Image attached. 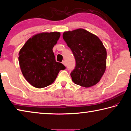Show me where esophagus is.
Listing matches in <instances>:
<instances>
[{
    "mask_svg": "<svg viewBox=\"0 0 131 131\" xmlns=\"http://www.w3.org/2000/svg\"><path fill=\"white\" fill-rule=\"evenodd\" d=\"M62 63L64 65L66 66V61H63L62 62Z\"/></svg>",
    "mask_w": 131,
    "mask_h": 131,
    "instance_id": "obj_1",
    "label": "esophagus"
}]
</instances>
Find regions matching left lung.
Wrapping results in <instances>:
<instances>
[{
  "label": "left lung",
  "mask_w": 131,
  "mask_h": 131,
  "mask_svg": "<svg viewBox=\"0 0 131 131\" xmlns=\"http://www.w3.org/2000/svg\"><path fill=\"white\" fill-rule=\"evenodd\" d=\"M63 39L76 60L70 73L72 81L84 87L97 84L106 68L107 52L102 42L96 35L81 28L65 32Z\"/></svg>",
  "instance_id": "obj_1"
}]
</instances>
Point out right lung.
I'll list each match as a JSON object with an SVG mask.
<instances>
[{"label":"right lung","instance_id":"right-lung-1","mask_svg":"<svg viewBox=\"0 0 131 131\" xmlns=\"http://www.w3.org/2000/svg\"><path fill=\"white\" fill-rule=\"evenodd\" d=\"M59 32H43L29 39L19 52L18 61L22 73L29 83L37 88L47 87L56 79L62 63L55 61L52 48Z\"/></svg>","mask_w":131,"mask_h":131}]
</instances>
